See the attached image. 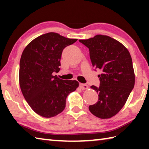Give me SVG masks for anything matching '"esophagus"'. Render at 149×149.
I'll return each instance as SVG.
<instances>
[{
  "label": "esophagus",
  "mask_w": 149,
  "mask_h": 149,
  "mask_svg": "<svg viewBox=\"0 0 149 149\" xmlns=\"http://www.w3.org/2000/svg\"><path fill=\"white\" fill-rule=\"evenodd\" d=\"M80 83H81V85H82V87L84 88V89H87V85H86V83H85V81H81L80 80Z\"/></svg>",
  "instance_id": "esophagus-1"
}]
</instances>
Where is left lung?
<instances>
[{
    "label": "left lung",
    "instance_id": "obj_1",
    "mask_svg": "<svg viewBox=\"0 0 149 149\" xmlns=\"http://www.w3.org/2000/svg\"><path fill=\"white\" fill-rule=\"evenodd\" d=\"M73 43L74 39L50 32L33 40L22 52L20 89L31 109L42 117L51 118L61 113L68 95L79 86L77 81L56 74L63 49Z\"/></svg>",
    "mask_w": 149,
    "mask_h": 149
}]
</instances>
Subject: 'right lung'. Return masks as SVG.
<instances>
[{
    "mask_svg": "<svg viewBox=\"0 0 149 149\" xmlns=\"http://www.w3.org/2000/svg\"><path fill=\"white\" fill-rule=\"evenodd\" d=\"M82 43L89 49L93 66L99 70L100 85L94 87L99 99L89 109L101 119L120 112L135 85L132 59L128 50L114 39L97 35Z\"/></svg>",
    "mask_w": 149,
    "mask_h": 149,
    "instance_id": "right-lung-1",
    "label": "right lung"
}]
</instances>
